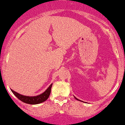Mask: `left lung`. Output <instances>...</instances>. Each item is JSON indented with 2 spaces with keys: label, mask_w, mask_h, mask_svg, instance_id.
Returning a JSON list of instances; mask_svg holds the SVG:
<instances>
[{
  "label": "left lung",
  "mask_w": 125,
  "mask_h": 125,
  "mask_svg": "<svg viewBox=\"0 0 125 125\" xmlns=\"http://www.w3.org/2000/svg\"><path fill=\"white\" fill-rule=\"evenodd\" d=\"M75 99H76V100H78V99H77V98H75Z\"/></svg>",
  "instance_id": "1"
}]
</instances>
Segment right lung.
Here are the masks:
<instances>
[{"label": "right lung", "mask_w": 125, "mask_h": 125, "mask_svg": "<svg viewBox=\"0 0 125 125\" xmlns=\"http://www.w3.org/2000/svg\"><path fill=\"white\" fill-rule=\"evenodd\" d=\"M52 85V83L50 84V86L47 88L46 90L44 93H42L38 95H36V96H27V95H21V94L13 91V89H11V92L13 93V94L15 95L17 98L24 103L29 104H38L44 102L49 98L50 92H51Z\"/></svg>", "instance_id": "1"}]
</instances>
